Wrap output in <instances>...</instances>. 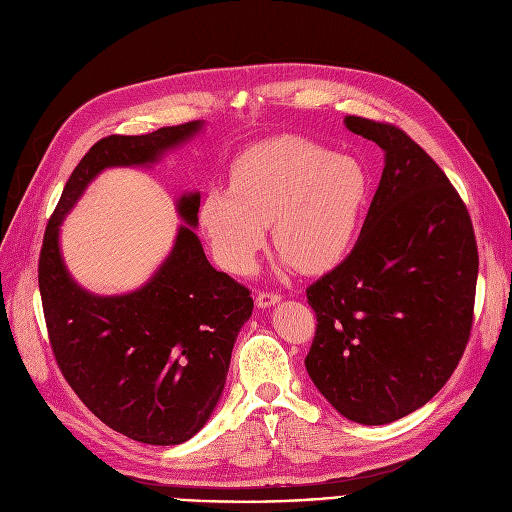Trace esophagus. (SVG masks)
Listing matches in <instances>:
<instances>
[{"label":"esophagus","instance_id":"1","mask_svg":"<svg viewBox=\"0 0 512 512\" xmlns=\"http://www.w3.org/2000/svg\"><path fill=\"white\" fill-rule=\"evenodd\" d=\"M282 297L278 295V293H268V291H263V293H259L257 295V306L259 308H272V306H276L278 301H280Z\"/></svg>","mask_w":512,"mask_h":512}]
</instances>
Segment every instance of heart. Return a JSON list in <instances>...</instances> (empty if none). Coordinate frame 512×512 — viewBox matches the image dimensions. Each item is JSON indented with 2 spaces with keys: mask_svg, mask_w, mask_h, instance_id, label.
Instances as JSON below:
<instances>
[{
  "mask_svg": "<svg viewBox=\"0 0 512 512\" xmlns=\"http://www.w3.org/2000/svg\"><path fill=\"white\" fill-rule=\"evenodd\" d=\"M369 189L358 160L282 135L242 151L232 164L230 187L206 189L198 221L225 270L251 272L272 225L274 246L287 268L325 272L350 253Z\"/></svg>",
  "mask_w": 512,
  "mask_h": 512,
  "instance_id": "heart-1",
  "label": "heart"
}]
</instances>
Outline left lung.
<instances>
[{
  "label": "left lung",
  "mask_w": 512,
  "mask_h": 512,
  "mask_svg": "<svg viewBox=\"0 0 512 512\" xmlns=\"http://www.w3.org/2000/svg\"><path fill=\"white\" fill-rule=\"evenodd\" d=\"M384 170L352 253L308 287L314 386L344 418L382 426L424 407L464 354L479 274L475 232L443 170L401 128L348 116Z\"/></svg>",
  "instance_id": "1"
}]
</instances>
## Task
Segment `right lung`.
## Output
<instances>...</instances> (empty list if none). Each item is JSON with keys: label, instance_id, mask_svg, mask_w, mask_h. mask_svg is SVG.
<instances>
[{"label": "right lung", "instance_id": "right-lung-1", "mask_svg": "<svg viewBox=\"0 0 512 512\" xmlns=\"http://www.w3.org/2000/svg\"><path fill=\"white\" fill-rule=\"evenodd\" d=\"M202 128L196 120L94 143L63 189L40 255L46 327L65 380L103 424L147 445L185 443L211 418L253 297L208 263L196 234L200 192L181 194L173 249L145 285L122 295L75 282L61 225L105 168H151Z\"/></svg>", "mask_w": 512, "mask_h": 512}]
</instances>
